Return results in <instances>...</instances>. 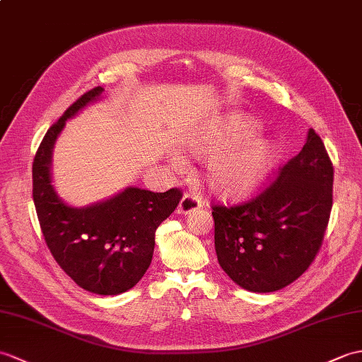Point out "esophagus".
Wrapping results in <instances>:
<instances>
[{
    "mask_svg": "<svg viewBox=\"0 0 362 362\" xmlns=\"http://www.w3.org/2000/svg\"><path fill=\"white\" fill-rule=\"evenodd\" d=\"M202 206V202L199 197L192 196V194H185L180 200V204L177 206V213L179 214H189L192 211H196V209H199Z\"/></svg>",
    "mask_w": 362,
    "mask_h": 362,
    "instance_id": "obj_1",
    "label": "esophagus"
}]
</instances>
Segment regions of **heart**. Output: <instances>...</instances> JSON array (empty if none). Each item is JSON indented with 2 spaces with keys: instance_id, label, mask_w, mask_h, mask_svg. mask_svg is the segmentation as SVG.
<instances>
[{
  "instance_id": "heart-1",
  "label": "heart",
  "mask_w": 362,
  "mask_h": 362,
  "mask_svg": "<svg viewBox=\"0 0 362 362\" xmlns=\"http://www.w3.org/2000/svg\"><path fill=\"white\" fill-rule=\"evenodd\" d=\"M259 126L250 117H234L223 128L202 131L189 148L199 157H208L205 180L223 199H243L253 194L279 160V149L270 140L256 139ZM175 166L183 162L173 157Z\"/></svg>"
}]
</instances>
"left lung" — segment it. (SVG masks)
Returning <instances> with one entry per match:
<instances>
[{
  "instance_id": "8db88e82",
  "label": "left lung",
  "mask_w": 362,
  "mask_h": 362,
  "mask_svg": "<svg viewBox=\"0 0 362 362\" xmlns=\"http://www.w3.org/2000/svg\"><path fill=\"white\" fill-rule=\"evenodd\" d=\"M332 204L333 163L310 129L300 153L256 197L234 206L213 205L217 260L248 291L287 287L315 260Z\"/></svg>"
}]
</instances>
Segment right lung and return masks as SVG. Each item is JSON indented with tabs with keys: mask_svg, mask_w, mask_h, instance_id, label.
I'll return each mask as SVG.
<instances>
[{
	"mask_svg": "<svg viewBox=\"0 0 362 362\" xmlns=\"http://www.w3.org/2000/svg\"><path fill=\"white\" fill-rule=\"evenodd\" d=\"M97 86L47 129L32 165V196L46 245L63 272L95 295L111 296L132 288L151 265L154 238L177 208L182 191L153 192L128 187L120 194L86 208L66 205L50 179V158L66 120L103 94Z\"/></svg>",
	"mask_w": 362,
	"mask_h": 362,
	"instance_id": "obj_1",
	"label": "right lung"
}]
</instances>
